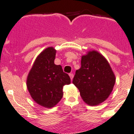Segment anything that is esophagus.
I'll use <instances>...</instances> for the list:
<instances>
[{
	"label": "esophagus",
	"mask_w": 134,
	"mask_h": 134,
	"mask_svg": "<svg viewBox=\"0 0 134 134\" xmlns=\"http://www.w3.org/2000/svg\"><path fill=\"white\" fill-rule=\"evenodd\" d=\"M69 77H70V78H71V80H73L74 75H73V73H69Z\"/></svg>",
	"instance_id": "1"
}]
</instances>
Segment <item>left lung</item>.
Segmentation results:
<instances>
[{
  "instance_id": "obj_1",
  "label": "left lung",
  "mask_w": 134,
  "mask_h": 134,
  "mask_svg": "<svg viewBox=\"0 0 134 134\" xmlns=\"http://www.w3.org/2000/svg\"><path fill=\"white\" fill-rule=\"evenodd\" d=\"M115 82V75L107 60L94 50L82 56L81 67L76 71L73 80L81 98L90 106H97L106 100Z\"/></svg>"
}]
</instances>
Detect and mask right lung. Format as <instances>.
I'll list each match as a JSON object with an SVG mask.
<instances>
[{"label": "right lung", "instance_id": "obj_1", "mask_svg": "<svg viewBox=\"0 0 134 134\" xmlns=\"http://www.w3.org/2000/svg\"><path fill=\"white\" fill-rule=\"evenodd\" d=\"M56 50L53 47L44 49L35 60L26 81L31 97L46 108L55 106L63 97V86L71 83L68 74L61 65L54 63Z\"/></svg>", "mask_w": 134, "mask_h": 134}]
</instances>
